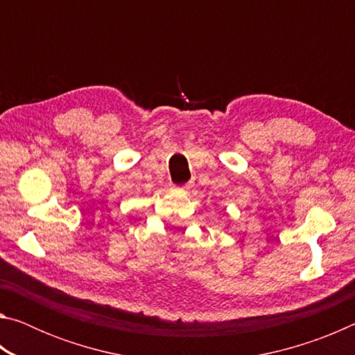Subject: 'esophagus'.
<instances>
[{
	"label": "esophagus",
	"mask_w": 355,
	"mask_h": 355,
	"mask_svg": "<svg viewBox=\"0 0 355 355\" xmlns=\"http://www.w3.org/2000/svg\"><path fill=\"white\" fill-rule=\"evenodd\" d=\"M175 191H178V192H184L186 189H188V186H175V188H173Z\"/></svg>",
	"instance_id": "1"
}]
</instances>
